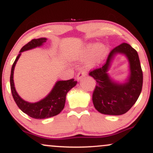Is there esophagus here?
I'll return each instance as SVG.
<instances>
[{
  "label": "esophagus",
  "instance_id": "obj_1",
  "mask_svg": "<svg viewBox=\"0 0 153 153\" xmlns=\"http://www.w3.org/2000/svg\"><path fill=\"white\" fill-rule=\"evenodd\" d=\"M85 75H86V72H85L83 71H80L78 73V75H77V79H78V80H81V79L83 78L84 76H85Z\"/></svg>",
  "mask_w": 153,
  "mask_h": 153
}]
</instances>
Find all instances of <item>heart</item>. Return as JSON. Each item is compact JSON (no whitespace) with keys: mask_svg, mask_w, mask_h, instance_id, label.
Here are the masks:
<instances>
[{"mask_svg":"<svg viewBox=\"0 0 153 153\" xmlns=\"http://www.w3.org/2000/svg\"><path fill=\"white\" fill-rule=\"evenodd\" d=\"M106 47L102 44L88 43L85 45L75 57L79 59H85L90 57L87 62V66L90 68L96 67L103 61L106 54Z\"/></svg>","mask_w":153,"mask_h":153,"instance_id":"obj_1","label":"heart"}]
</instances>
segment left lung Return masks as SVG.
Here are the masks:
<instances>
[{
  "label": "left lung",
  "instance_id": "obj_1",
  "mask_svg": "<svg viewBox=\"0 0 153 153\" xmlns=\"http://www.w3.org/2000/svg\"><path fill=\"white\" fill-rule=\"evenodd\" d=\"M123 53L128 57L131 73L127 82H114L107 72L110 62L117 53ZM89 75L96 81L93 93V103L98 111L107 115H122L134 104L142 91L143 74L137 52L129 44L122 43L110 52L106 62L102 67L91 71Z\"/></svg>",
  "mask_w": 153,
  "mask_h": 153
}]
</instances>
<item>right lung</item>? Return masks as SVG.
Wrapping results in <instances>:
<instances>
[{
	"label": "right lung",
	"instance_id": "add662e5",
	"mask_svg": "<svg viewBox=\"0 0 153 153\" xmlns=\"http://www.w3.org/2000/svg\"><path fill=\"white\" fill-rule=\"evenodd\" d=\"M46 42V38L34 39L24 45L21 49L19 55L17 56L12 65L10 77V90H11L12 96L17 106L24 113L26 114L32 118L37 119L50 118V117L59 114L64 108L67 94L77 84V81L74 80V79L68 80H59L56 82L52 90L45 99L36 103L27 102L19 96L14 87L13 71H14L15 65L19 57L22 54V52L42 46Z\"/></svg>",
	"mask_w": 153,
	"mask_h": 153
}]
</instances>
